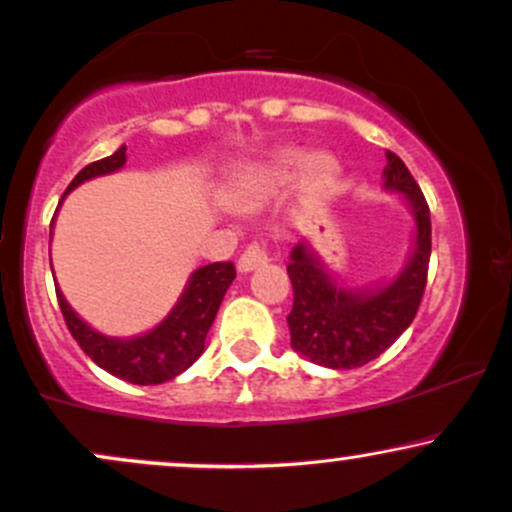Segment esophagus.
I'll use <instances>...</instances> for the list:
<instances>
[{"instance_id":"obj_1","label":"esophagus","mask_w":512,"mask_h":512,"mask_svg":"<svg viewBox=\"0 0 512 512\" xmlns=\"http://www.w3.org/2000/svg\"><path fill=\"white\" fill-rule=\"evenodd\" d=\"M267 262H269V255H267V250H264V245L252 243L250 248L245 250L243 255H240L238 272L240 274H250V272H255L257 267H262V264H267Z\"/></svg>"}]
</instances>
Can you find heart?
<instances>
[{
	"label": "heart",
	"instance_id": "obj_1",
	"mask_svg": "<svg viewBox=\"0 0 512 512\" xmlns=\"http://www.w3.org/2000/svg\"><path fill=\"white\" fill-rule=\"evenodd\" d=\"M303 169L312 188H329L338 176V162L331 155L319 152L307 157L303 150H283L236 183L229 195L231 202L240 209L257 207L272 190L291 183Z\"/></svg>",
	"mask_w": 512,
	"mask_h": 512
}]
</instances>
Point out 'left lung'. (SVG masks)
<instances>
[{
  "label": "left lung",
  "mask_w": 512,
  "mask_h": 512,
  "mask_svg": "<svg viewBox=\"0 0 512 512\" xmlns=\"http://www.w3.org/2000/svg\"><path fill=\"white\" fill-rule=\"evenodd\" d=\"M384 190L403 195L412 217L408 260L389 281L348 286L324 264L310 240L291 250L288 276L293 310L286 317L298 355L329 369H355L372 362L412 324L427 286L432 221L420 186L403 159L386 152Z\"/></svg>",
  "instance_id": "left-lung-1"
}]
</instances>
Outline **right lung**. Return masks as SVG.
Masks as SVG:
<instances>
[{
    "instance_id": "add662e5",
    "label": "right lung",
    "mask_w": 512,
    "mask_h": 512,
    "mask_svg": "<svg viewBox=\"0 0 512 512\" xmlns=\"http://www.w3.org/2000/svg\"><path fill=\"white\" fill-rule=\"evenodd\" d=\"M123 164H126V145H121L114 155L104 157L100 162H92L83 171H78V176L66 188L64 197L73 188H78L80 183L92 181L97 176L114 174V171L123 169ZM64 197H61V202H64ZM233 279H236V269H233L231 262H214L195 269L169 315L155 329L128 338L107 336L92 329L69 305L59 283L57 300L71 336L76 338L83 353L97 367L128 381V384L150 386L164 384V381L178 377L202 355L209 326L217 317L221 300H224Z\"/></svg>"
}]
</instances>
